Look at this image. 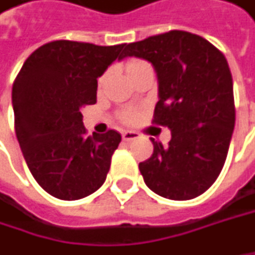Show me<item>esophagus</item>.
I'll return each mask as SVG.
<instances>
[{
  "label": "esophagus",
  "mask_w": 255,
  "mask_h": 255,
  "mask_svg": "<svg viewBox=\"0 0 255 255\" xmlns=\"http://www.w3.org/2000/svg\"><path fill=\"white\" fill-rule=\"evenodd\" d=\"M138 137V132H135V131H123V140H126V141H129V140H135Z\"/></svg>",
  "instance_id": "esophagus-1"
}]
</instances>
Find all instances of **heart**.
<instances>
[{
    "instance_id": "heart-1",
    "label": "heart",
    "mask_w": 255,
    "mask_h": 255,
    "mask_svg": "<svg viewBox=\"0 0 255 255\" xmlns=\"http://www.w3.org/2000/svg\"><path fill=\"white\" fill-rule=\"evenodd\" d=\"M144 61H138V59H134V61H131L129 64H128V68L129 67H134V65H138V64H143ZM128 120H129V117H128Z\"/></svg>"
}]
</instances>
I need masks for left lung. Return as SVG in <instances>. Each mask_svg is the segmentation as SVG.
Segmentation results:
<instances>
[{
    "mask_svg": "<svg viewBox=\"0 0 255 255\" xmlns=\"http://www.w3.org/2000/svg\"><path fill=\"white\" fill-rule=\"evenodd\" d=\"M123 55L154 67L159 101L153 123L172 135L168 146L151 138L153 154L138 163L146 185L165 198H196L219 176L235 127L228 61L209 40L184 30L128 43Z\"/></svg>",
    "mask_w": 255,
    "mask_h": 255,
    "instance_id": "obj_1",
    "label": "left lung"
}]
</instances>
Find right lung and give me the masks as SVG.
<instances>
[{
	"label": "right lung",
	"mask_w": 255,
	"mask_h": 255,
	"mask_svg": "<svg viewBox=\"0 0 255 255\" xmlns=\"http://www.w3.org/2000/svg\"><path fill=\"white\" fill-rule=\"evenodd\" d=\"M124 46L54 40L37 48L14 80V128L24 160L37 184L59 200L90 196L109 172L121 134L87 135L81 109L96 104L98 79L124 58Z\"/></svg>",
	"instance_id": "1"
}]
</instances>
